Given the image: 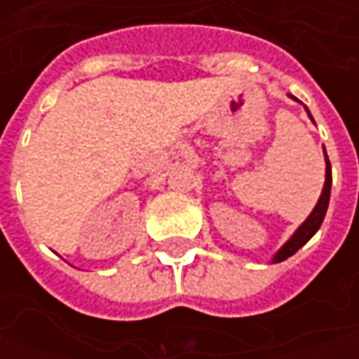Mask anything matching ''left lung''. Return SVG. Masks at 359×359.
Listing matches in <instances>:
<instances>
[{"instance_id":"1","label":"left lung","mask_w":359,"mask_h":359,"mask_svg":"<svg viewBox=\"0 0 359 359\" xmlns=\"http://www.w3.org/2000/svg\"><path fill=\"white\" fill-rule=\"evenodd\" d=\"M290 97H292V100H296L294 95H290ZM306 111H308V116H310V119L313 121L308 107H306ZM324 158H325V182H324V187H322V196H320V200H318V203H316V208L311 210V214L306 217V222H304V224H302V226H299V228L290 236V240L285 241L282 248L273 254V257H271V264H280V262H283V259H287L290 255L296 254L299 248H304V245H306V243L316 236V231L320 229L322 222H324L325 212H327V205H330V194H332V165H330V159H327V156H325V149H324Z\"/></svg>"}]
</instances>
